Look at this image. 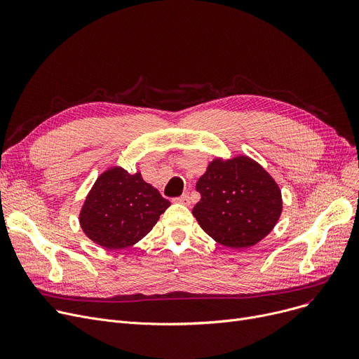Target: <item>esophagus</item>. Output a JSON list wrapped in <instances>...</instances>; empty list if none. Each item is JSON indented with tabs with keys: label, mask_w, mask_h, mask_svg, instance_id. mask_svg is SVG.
<instances>
[{
	"label": "esophagus",
	"mask_w": 359,
	"mask_h": 359,
	"mask_svg": "<svg viewBox=\"0 0 359 359\" xmlns=\"http://www.w3.org/2000/svg\"><path fill=\"white\" fill-rule=\"evenodd\" d=\"M173 202H175V203H180V205H189V203H191V199H189V195H187V194H183L182 196L175 198V199H173Z\"/></svg>",
	"instance_id": "esophagus-1"
}]
</instances>
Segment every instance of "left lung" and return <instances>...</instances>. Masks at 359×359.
I'll return each instance as SVG.
<instances>
[{
  "label": "left lung",
  "mask_w": 359,
  "mask_h": 359,
  "mask_svg": "<svg viewBox=\"0 0 359 359\" xmlns=\"http://www.w3.org/2000/svg\"><path fill=\"white\" fill-rule=\"evenodd\" d=\"M201 201L194 217L201 229L230 249H248L265 238L282 212L278 183L248 156L212 160L199 177Z\"/></svg>",
  "instance_id": "left-lung-1"
}]
</instances>
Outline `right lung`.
Instances as JSON below:
<instances>
[{"instance_id":"obj_1","label":"right lung","mask_w":359,"mask_h":359,"mask_svg":"<svg viewBox=\"0 0 359 359\" xmlns=\"http://www.w3.org/2000/svg\"><path fill=\"white\" fill-rule=\"evenodd\" d=\"M141 172L129 175L119 165L97 177L84 199L80 225L84 234L106 250H122L144 238L168 208Z\"/></svg>"}]
</instances>
